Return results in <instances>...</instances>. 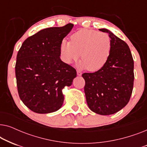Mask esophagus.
Here are the masks:
<instances>
[{
    "label": "esophagus",
    "instance_id": "1",
    "mask_svg": "<svg viewBox=\"0 0 147 147\" xmlns=\"http://www.w3.org/2000/svg\"><path fill=\"white\" fill-rule=\"evenodd\" d=\"M77 75H78V76H82V72L80 71H78V70H77Z\"/></svg>",
    "mask_w": 147,
    "mask_h": 147
}]
</instances>
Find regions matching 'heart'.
Wrapping results in <instances>:
<instances>
[{"label": "heart", "instance_id": "obj_1", "mask_svg": "<svg viewBox=\"0 0 147 147\" xmlns=\"http://www.w3.org/2000/svg\"><path fill=\"white\" fill-rule=\"evenodd\" d=\"M112 40L108 34L93 29H82L73 34L71 41L63 39L59 47L61 59L67 64L77 61L81 56L80 69L91 72L102 69L112 53Z\"/></svg>", "mask_w": 147, "mask_h": 147}]
</instances>
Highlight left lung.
<instances>
[{
	"instance_id": "obj_1",
	"label": "left lung",
	"mask_w": 147,
	"mask_h": 147,
	"mask_svg": "<svg viewBox=\"0 0 147 147\" xmlns=\"http://www.w3.org/2000/svg\"><path fill=\"white\" fill-rule=\"evenodd\" d=\"M112 49L105 66L94 73H84L86 101L92 112L110 115L122 109L131 96L134 84V61L128 45L107 29Z\"/></svg>"
}]
</instances>
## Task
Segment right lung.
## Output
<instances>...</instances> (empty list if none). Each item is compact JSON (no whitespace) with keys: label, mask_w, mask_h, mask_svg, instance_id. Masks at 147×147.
Instances as JSON below:
<instances>
[{"label":"right lung","mask_w":147,"mask_h":147,"mask_svg":"<svg viewBox=\"0 0 147 147\" xmlns=\"http://www.w3.org/2000/svg\"><path fill=\"white\" fill-rule=\"evenodd\" d=\"M74 25L42 29L23 42L17 56L15 74L19 97L30 110L48 114L61 108L62 90L70 86L76 70L60 59L61 41Z\"/></svg>","instance_id":"1"}]
</instances>
